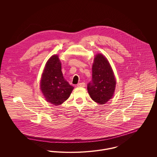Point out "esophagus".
I'll return each mask as SVG.
<instances>
[{"label":"esophagus","mask_w":157,"mask_h":157,"mask_svg":"<svg viewBox=\"0 0 157 157\" xmlns=\"http://www.w3.org/2000/svg\"><path fill=\"white\" fill-rule=\"evenodd\" d=\"M77 86H78V87L84 88V87H85V83H83V82H82V83H78V84L77 85Z\"/></svg>","instance_id":"obj_1"}]
</instances>
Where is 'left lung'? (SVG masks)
<instances>
[{
    "instance_id": "1",
    "label": "left lung",
    "mask_w": 157,
    "mask_h": 157,
    "mask_svg": "<svg viewBox=\"0 0 157 157\" xmlns=\"http://www.w3.org/2000/svg\"><path fill=\"white\" fill-rule=\"evenodd\" d=\"M92 81L87 89L90 98L96 103L104 105L112 98L116 80L107 59L101 54L95 56L92 65Z\"/></svg>"
}]
</instances>
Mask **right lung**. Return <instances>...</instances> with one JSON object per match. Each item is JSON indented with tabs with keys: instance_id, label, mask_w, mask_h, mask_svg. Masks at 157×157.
I'll use <instances>...</instances> for the list:
<instances>
[{
	"instance_id": "1",
	"label": "right lung",
	"mask_w": 157,
	"mask_h": 157,
	"mask_svg": "<svg viewBox=\"0 0 157 157\" xmlns=\"http://www.w3.org/2000/svg\"><path fill=\"white\" fill-rule=\"evenodd\" d=\"M40 89L46 101L56 106L65 101L74 89L64 79L57 55L51 56L46 63L40 80Z\"/></svg>"
}]
</instances>
